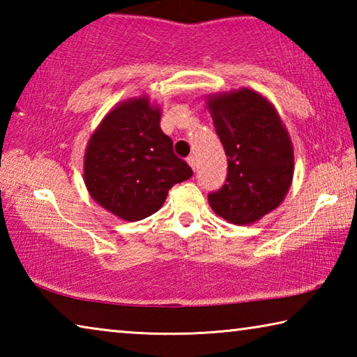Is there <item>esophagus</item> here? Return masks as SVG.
Returning <instances> with one entry per match:
<instances>
[{
	"instance_id": "34e87169",
	"label": "esophagus",
	"mask_w": 357,
	"mask_h": 357,
	"mask_svg": "<svg viewBox=\"0 0 357 357\" xmlns=\"http://www.w3.org/2000/svg\"><path fill=\"white\" fill-rule=\"evenodd\" d=\"M187 162H189V165L192 167V170L195 172V170H197V159H195V155H189V157H187Z\"/></svg>"
}]
</instances>
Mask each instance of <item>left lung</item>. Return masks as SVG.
<instances>
[{"label":"left lung","mask_w":357,"mask_h":357,"mask_svg":"<svg viewBox=\"0 0 357 357\" xmlns=\"http://www.w3.org/2000/svg\"><path fill=\"white\" fill-rule=\"evenodd\" d=\"M228 160V174L219 190L211 192V208L223 219L247 225L283 202L293 179L291 140L275 108L252 89L209 98Z\"/></svg>","instance_id":"1"}]
</instances>
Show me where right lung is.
I'll return each mask as SVG.
<instances>
[{
  "label": "right lung",
  "instance_id": "right-lung-1",
  "mask_svg": "<svg viewBox=\"0 0 357 357\" xmlns=\"http://www.w3.org/2000/svg\"><path fill=\"white\" fill-rule=\"evenodd\" d=\"M159 123L160 110L148 98L130 99L114 107L89 138L84 184L102 208L124 220L154 214L168 190L193 174Z\"/></svg>",
  "mask_w": 357,
  "mask_h": 357
}]
</instances>
